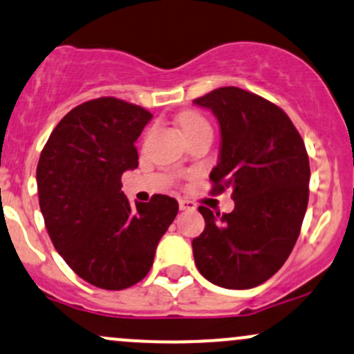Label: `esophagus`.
Here are the masks:
<instances>
[{
	"label": "esophagus",
	"instance_id": "esophagus-1",
	"mask_svg": "<svg viewBox=\"0 0 354 354\" xmlns=\"http://www.w3.org/2000/svg\"><path fill=\"white\" fill-rule=\"evenodd\" d=\"M196 205L193 203V201L189 200H180V209H183V212H186V209H195Z\"/></svg>",
	"mask_w": 354,
	"mask_h": 354
}]
</instances>
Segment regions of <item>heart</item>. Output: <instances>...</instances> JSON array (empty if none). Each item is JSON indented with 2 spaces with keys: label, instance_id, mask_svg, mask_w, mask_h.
Here are the masks:
<instances>
[{
  "label": "heart",
  "instance_id": "1",
  "mask_svg": "<svg viewBox=\"0 0 354 354\" xmlns=\"http://www.w3.org/2000/svg\"><path fill=\"white\" fill-rule=\"evenodd\" d=\"M180 126H181V131H183V134L186 133H192V131H196L200 129V127H207V120L201 118L200 114H196V112H185V114H181L180 118Z\"/></svg>",
  "mask_w": 354,
  "mask_h": 354
}]
</instances>
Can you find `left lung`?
Listing matches in <instances>:
<instances>
[{"mask_svg":"<svg viewBox=\"0 0 354 354\" xmlns=\"http://www.w3.org/2000/svg\"><path fill=\"white\" fill-rule=\"evenodd\" d=\"M193 104L220 124L213 192L232 189V213L200 207L205 230L193 239L195 263L225 289H252L270 279L292 252L309 200V158L289 115L263 97L220 87Z\"/></svg>","mask_w":354,"mask_h":354,"instance_id":"1","label":"left lung"}]
</instances>
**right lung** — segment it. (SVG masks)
<instances>
[{
  "label": "right lung",
  "instance_id": "1",
  "mask_svg": "<svg viewBox=\"0 0 354 354\" xmlns=\"http://www.w3.org/2000/svg\"><path fill=\"white\" fill-rule=\"evenodd\" d=\"M153 114L114 97L68 112L40 154L37 186L53 247L88 284L120 290L138 284L178 213V201L154 195L129 203L124 171L138 168L134 142Z\"/></svg>",
  "mask_w": 354,
  "mask_h": 354
}]
</instances>
